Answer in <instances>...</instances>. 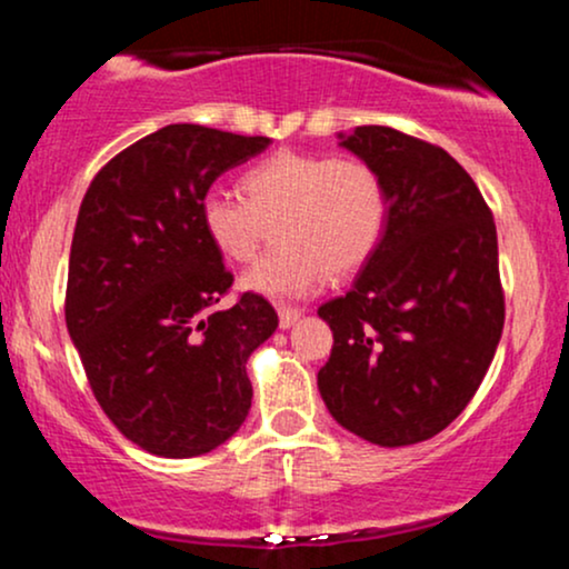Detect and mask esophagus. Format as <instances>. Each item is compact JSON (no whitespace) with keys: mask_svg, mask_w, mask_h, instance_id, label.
Listing matches in <instances>:
<instances>
[{"mask_svg":"<svg viewBox=\"0 0 569 569\" xmlns=\"http://www.w3.org/2000/svg\"><path fill=\"white\" fill-rule=\"evenodd\" d=\"M302 318V310H297V307H278V321H280V329H291L293 323Z\"/></svg>","mask_w":569,"mask_h":569,"instance_id":"34e87169","label":"esophagus"}]
</instances>
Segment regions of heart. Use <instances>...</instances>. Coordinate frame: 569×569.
Masks as SVG:
<instances>
[{"instance_id":"obj_1","label":"heart","mask_w":569,"mask_h":569,"mask_svg":"<svg viewBox=\"0 0 569 569\" xmlns=\"http://www.w3.org/2000/svg\"><path fill=\"white\" fill-rule=\"evenodd\" d=\"M243 194L202 192L200 230L219 257L248 262L272 221V248L240 286L257 297L302 299L335 276L361 270L380 248L390 219L382 176L358 158L278 152L243 173Z\"/></svg>"}]
</instances>
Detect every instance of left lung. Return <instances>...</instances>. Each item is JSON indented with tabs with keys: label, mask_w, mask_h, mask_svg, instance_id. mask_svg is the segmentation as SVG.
I'll list each match as a JSON object with an SVG mask.
<instances>
[{
	"label": "left lung",
	"mask_w": 569,
	"mask_h": 569,
	"mask_svg": "<svg viewBox=\"0 0 569 569\" xmlns=\"http://www.w3.org/2000/svg\"><path fill=\"white\" fill-rule=\"evenodd\" d=\"M382 176L388 230L345 297L318 390L331 417L380 447L433 439L468 407L498 350L506 302L492 211L441 147L385 126L339 133Z\"/></svg>",
	"instance_id": "left-lung-1"
}]
</instances>
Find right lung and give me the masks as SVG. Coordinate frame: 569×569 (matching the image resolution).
<instances>
[{
    "mask_svg": "<svg viewBox=\"0 0 569 569\" xmlns=\"http://www.w3.org/2000/svg\"><path fill=\"white\" fill-rule=\"evenodd\" d=\"M270 147L267 136L166 126L112 158L84 192L69 253L67 329L96 401L158 457H198L251 409L248 356L278 312L246 291L200 230L206 189Z\"/></svg>",
    "mask_w": 569,
    "mask_h": 569,
    "instance_id": "right-lung-1",
    "label": "right lung"
}]
</instances>
